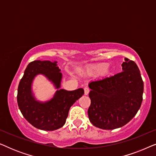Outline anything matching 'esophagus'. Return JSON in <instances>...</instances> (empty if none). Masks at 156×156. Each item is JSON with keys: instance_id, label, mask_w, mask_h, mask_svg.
I'll list each match as a JSON object with an SVG mask.
<instances>
[{"instance_id": "obj_1", "label": "esophagus", "mask_w": 156, "mask_h": 156, "mask_svg": "<svg viewBox=\"0 0 156 156\" xmlns=\"http://www.w3.org/2000/svg\"><path fill=\"white\" fill-rule=\"evenodd\" d=\"M89 93V87H86L84 88V94L85 95H87Z\"/></svg>"}]
</instances>
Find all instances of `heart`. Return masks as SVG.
I'll return each instance as SVG.
<instances>
[{
    "mask_svg": "<svg viewBox=\"0 0 156 156\" xmlns=\"http://www.w3.org/2000/svg\"><path fill=\"white\" fill-rule=\"evenodd\" d=\"M106 68H107V65L106 64H97V65H91L87 67L86 72L89 74H97L101 73L102 72H106Z\"/></svg>",
    "mask_w": 156,
    "mask_h": 156,
    "instance_id": "1",
    "label": "heart"
}]
</instances>
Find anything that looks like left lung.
<instances>
[{
    "label": "left lung",
    "instance_id": "obj_1",
    "mask_svg": "<svg viewBox=\"0 0 156 156\" xmlns=\"http://www.w3.org/2000/svg\"><path fill=\"white\" fill-rule=\"evenodd\" d=\"M122 71L91 82L88 116L94 126L104 130L122 127L136 116L141 105L144 82L133 61L125 58Z\"/></svg>",
    "mask_w": 156,
    "mask_h": 156
}]
</instances>
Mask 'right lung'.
Instances as JSON below:
<instances>
[{"label":"right lung","mask_w":156,"mask_h":156,"mask_svg":"<svg viewBox=\"0 0 156 156\" xmlns=\"http://www.w3.org/2000/svg\"><path fill=\"white\" fill-rule=\"evenodd\" d=\"M57 62L35 60L28 64L18 88V107L24 118L38 129L55 131L62 127L66 122L71 106L84 91L82 88L74 91L60 89L62 74ZM38 74L45 76L58 90L50 100L37 101L31 91L34 78Z\"/></svg>","instance_id":"right-lung-1"}]
</instances>
